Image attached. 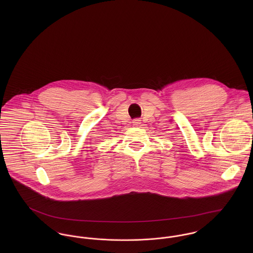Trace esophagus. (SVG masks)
Instances as JSON below:
<instances>
[{
    "label": "esophagus",
    "instance_id": "34e87169",
    "mask_svg": "<svg viewBox=\"0 0 253 253\" xmlns=\"http://www.w3.org/2000/svg\"><path fill=\"white\" fill-rule=\"evenodd\" d=\"M132 124H133V126H140L141 122H140V120H139V119H135V120H133Z\"/></svg>",
    "mask_w": 253,
    "mask_h": 253
}]
</instances>
